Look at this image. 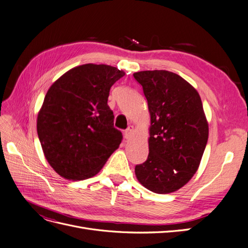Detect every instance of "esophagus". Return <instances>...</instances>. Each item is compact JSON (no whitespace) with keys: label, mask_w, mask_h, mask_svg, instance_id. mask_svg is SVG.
I'll use <instances>...</instances> for the list:
<instances>
[{"label":"esophagus","mask_w":248,"mask_h":248,"mask_svg":"<svg viewBox=\"0 0 248 248\" xmlns=\"http://www.w3.org/2000/svg\"><path fill=\"white\" fill-rule=\"evenodd\" d=\"M133 136H134V126L130 125L124 132V138L125 139H131Z\"/></svg>","instance_id":"esophagus-1"}]
</instances>
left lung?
<instances>
[{"label":"left lung","mask_w":248,"mask_h":248,"mask_svg":"<svg viewBox=\"0 0 248 248\" xmlns=\"http://www.w3.org/2000/svg\"><path fill=\"white\" fill-rule=\"evenodd\" d=\"M142 86L151 116L149 155L135 173L147 189L173 192L196 173L206 148L209 126L198 91L165 70L134 74Z\"/></svg>","instance_id":"8db88e82"}]
</instances>
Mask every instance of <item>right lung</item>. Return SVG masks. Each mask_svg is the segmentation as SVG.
Returning <instances> with one entry per match:
<instances>
[{
    "label": "right lung",
    "instance_id": "add662e5",
    "mask_svg": "<svg viewBox=\"0 0 248 248\" xmlns=\"http://www.w3.org/2000/svg\"><path fill=\"white\" fill-rule=\"evenodd\" d=\"M124 76L115 67L86 63L50 86L37 115V134L47 162L62 177L83 180L97 174L122 143L107 100Z\"/></svg>",
    "mask_w": 248,
    "mask_h": 248
}]
</instances>
